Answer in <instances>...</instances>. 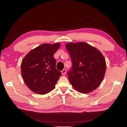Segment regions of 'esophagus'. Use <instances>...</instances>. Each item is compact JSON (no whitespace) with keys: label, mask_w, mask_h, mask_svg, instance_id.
I'll use <instances>...</instances> for the list:
<instances>
[{"label":"esophagus","mask_w":127,"mask_h":127,"mask_svg":"<svg viewBox=\"0 0 127 127\" xmlns=\"http://www.w3.org/2000/svg\"><path fill=\"white\" fill-rule=\"evenodd\" d=\"M66 69H63V70H62V74L63 76H65V74H66Z\"/></svg>","instance_id":"obj_1"}]
</instances>
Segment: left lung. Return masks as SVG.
Here are the masks:
<instances>
[{
    "mask_svg": "<svg viewBox=\"0 0 127 127\" xmlns=\"http://www.w3.org/2000/svg\"><path fill=\"white\" fill-rule=\"evenodd\" d=\"M65 47L72 63L67 74L73 87L82 94L96 90L106 72V64L102 53L85 42H69Z\"/></svg>",
    "mask_w": 127,
    "mask_h": 127,
    "instance_id": "1",
    "label": "left lung"
}]
</instances>
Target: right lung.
<instances>
[{"label":"right lung","mask_w":127,"mask_h":127,"mask_svg":"<svg viewBox=\"0 0 127 127\" xmlns=\"http://www.w3.org/2000/svg\"><path fill=\"white\" fill-rule=\"evenodd\" d=\"M61 46L60 43L43 44L32 49L23 59L21 74L25 84L32 91L45 95L54 89L61 76L56 69L54 54Z\"/></svg>","instance_id":"right-lung-1"}]
</instances>
